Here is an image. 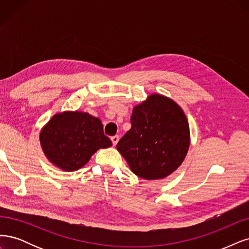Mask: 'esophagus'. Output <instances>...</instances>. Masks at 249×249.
Returning a JSON list of instances; mask_svg holds the SVG:
<instances>
[{"label":"esophagus","mask_w":249,"mask_h":249,"mask_svg":"<svg viewBox=\"0 0 249 249\" xmlns=\"http://www.w3.org/2000/svg\"><path fill=\"white\" fill-rule=\"evenodd\" d=\"M110 140H111V142H113V145H114V146H116V145H117V142H119V136H118V135L111 136Z\"/></svg>","instance_id":"1"}]
</instances>
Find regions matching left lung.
Instances as JSON below:
<instances>
[{"mask_svg": "<svg viewBox=\"0 0 249 249\" xmlns=\"http://www.w3.org/2000/svg\"><path fill=\"white\" fill-rule=\"evenodd\" d=\"M131 128L117 143L131 171L146 180L163 179L177 170L189 148V125L173 100L151 95L135 107Z\"/></svg>", "mask_w": 249, "mask_h": 249, "instance_id": "obj_1", "label": "left lung"}]
</instances>
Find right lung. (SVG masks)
Returning <instances> with one entry per match:
<instances>
[{"instance_id":"right-lung-1","label":"right lung","mask_w":249,"mask_h":249,"mask_svg":"<svg viewBox=\"0 0 249 249\" xmlns=\"http://www.w3.org/2000/svg\"><path fill=\"white\" fill-rule=\"evenodd\" d=\"M40 142L46 157L68 172L84 166L98 149L111 146L100 120L79 111L53 116L41 130Z\"/></svg>"}]
</instances>
